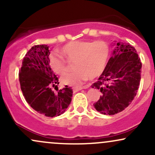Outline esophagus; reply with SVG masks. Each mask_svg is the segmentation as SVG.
<instances>
[{
  "label": "esophagus",
  "mask_w": 155,
  "mask_h": 155,
  "mask_svg": "<svg viewBox=\"0 0 155 155\" xmlns=\"http://www.w3.org/2000/svg\"><path fill=\"white\" fill-rule=\"evenodd\" d=\"M86 88L87 87H74L73 88V91H74V93H75V92L79 91V90H82V89H86Z\"/></svg>",
  "instance_id": "obj_1"
}]
</instances>
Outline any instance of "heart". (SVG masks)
Segmentation results:
<instances>
[{
    "label": "heart",
    "mask_w": 155,
    "mask_h": 155,
    "mask_svg": "<svg viewBox=\"0 0 155 155\" xmlns=\"http://www.w3.org/2000/svg\"><path fill=\"white\" fill-rule=\"evenodd\" d=\"M62 52L71 61H74L75 71L62 79L63 84L79 87L88 79H95L102 74L106 68L109 48L103 41H74L65 44ZM49 65L58 75L63 76L68 72L66 61L60 55L51 53L49 55Z\"/></svg>",
    "instance_id": "1"
}]
</instances>
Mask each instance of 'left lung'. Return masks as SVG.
Wrapping results in <instances>:
<instances>
[{
	"mask_svg": "<svg viewBox=\"0 0 155 155\" xmlns=\"http://www.w3.org/2000/svg\"><path fill=\"white\" fill-rule=\"evenodd\" d=\"M142 64L134 47L129 44H117L98 80L92 87L102 94L94 104L101 114L114 115L131 104L139 88Z\"/></svg>",
	"mask_w": 155,
	"mask_h": 155,
	"instance_id": "8db88e82",
	"label": "left lung"
}]
</instances>
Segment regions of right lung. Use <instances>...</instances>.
Masks as SVG:
<instances>
[{
    "instance_id": "1",
    "label": "right lung",
    "mask_w": 155,
    "mask_h": 155,
    "mask_svg": "<svg viewBox=\"0 0 155 155\" xmlns=\"http://www.w3.org/2000/svg\"><path fill=\"white\" fill-rule=\"evenodd\" d=\"M49 54L47 45L32 47L23 58L19 79L25 99L31 108L44 116L54 117L65 111L73 90L68 86L58 90L59 79L49 65Z\"/></svg>"
}]
</instances>
